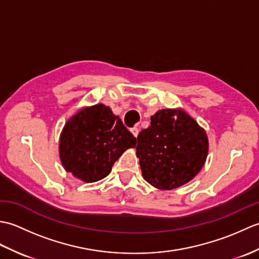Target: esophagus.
I'll return each instance as SVG.
<instances>
[{"label":"esophagus","instance_id":"1","mask_svg":"<svg viewBox=\"0 0 259 259\" xmlns=\"http://www.w3.org/2000/svg\"><path fill=\"white\" fill-rule=\"evenodd\" d=\"M130 131H131V134H133V135L136 137V138H137V137H138V135H139V129L137 128V126H135V128H131Z\"/></svg>","mask_w":259,"mask_h":259}]
</instances>
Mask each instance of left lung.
I'll return each instance as SVG.
<instances>
[{
  "mask_svg": "<svg viewBox=\"0 0 259 259\" xmlns=\"http://www.w3.org/2000/svg\"><path fill=\"white\" fill-rule=\"evenodd\" d=\"M140 131L136 147L144 179L171 190L194 179L208 155V138L195 119L181 109H163Z\"/></svg>",
  "mask_w": 259,
  "mask_h": 259,
  "instance_id": "left-lung-1",
  "label": "left lung"
}]
</instances>
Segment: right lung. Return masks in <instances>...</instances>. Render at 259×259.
Segmentation results:
<instances>
[{
	"instance_id": "add662e5",
	"label": "right lung",
	"mask_w": 259,
	"mask_h": 259,
	"mask_svg": "<svg viewBox=\"0 0 259 259\" xmlns=\"http://www.w3.org/2000/svg\"><path fill=\"white\" fill-rule=\"evenodd\" d=\"M136 144L118 115L99 103L81 109L67 121L60 136V159L74 177L95 183L107 177L118 158Z\"/></svg>"
}]
</instances>
